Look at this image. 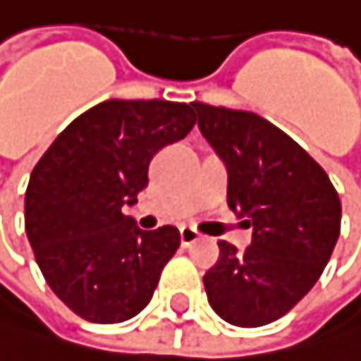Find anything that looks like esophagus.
<instances>
[{
    "mask_svg": "<svg viewBox=\"0 0 361 361\" xmlns=\"http://www.w3.org/2000/svg\"><path fill=\"white\" fill-rule=\"evenodd\" d=\"M199 238H201V233H199L195 227H188V225H184L182 229H179V240H182V245H184V247H190V245H195Z\"/></svg>",
    "mask_w": 361,
    "mask_h": 361,
    "instance_id": "1",
    "label": "esophagus"
}]
</instances>
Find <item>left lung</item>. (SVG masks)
Listing matches in <instances>:
<instances>
[{
  "label": "left lung",
  "instance_id": "obj_1",
  "mask_svg": "<svg viewBox=\"0 0 361 361\" xmlns=\"http://www.w3.org/2000/svg\"><path fill=\"white\" fill-rule=\"evenodd\" d=\"M192 110L227 169L229 207L253 227L245 251L219 243V262L203 275L207 301L229 325H269L325 271L340 235L338 192L321 164L267 118L199 102Z\"/></svg>",
  "mask_w": 361,
  "mask_h": 361
}]
</instances>
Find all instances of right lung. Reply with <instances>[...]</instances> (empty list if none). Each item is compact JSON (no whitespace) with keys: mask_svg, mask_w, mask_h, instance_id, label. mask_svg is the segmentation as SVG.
I'll return each mask as SVG.
<instances>
[{"mask_svg":"<svg viewBox=\"0 0 361 361\" xmlns=\"http://www.w3.org/2000/svg\"><path fill=\"white\" fill-rule=\"evenodd\" d=\"M188 104L108 99L80 114L30 175L25 231L56 297L90 323H123L154 297L179 231H145L123 207L149 182V162L195 126Z\"/></svg>","mask_w":361,"mask_h":361,"instance_id":"right-lung-1","label":"right lung"}]
</instances>
